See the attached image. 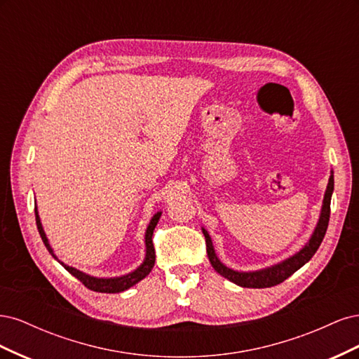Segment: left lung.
Here are the masks:
<instances>
[{
    "label": "left lung",
    "mask_w": 359,
    "mask_h": 359,
    "mask_svg": "<svg viewBox=\"0 0 359 359\" xmlns=\"http://www.w3.org/2000/svg\"><path fill=\"white\" fill-rule=\"evenodd\" d=\"M334 190V177L331 175L327 191H325V198H323V205H322V212H320V219L318 223L316 231H314L313 236L310 238L309 244L304 247L299 253L295 256H292L290 259L285 260L273 268H266L262 271H256V273H238V271H233L231 268L224 266L219 257L214 253V247L211 243V238L205 229H202L203 236H205V243H206V253H208V259L212 265V268L223 276L224 278L231 280L232 283L243 286V287H271L283 283V281L290 277L295 271H298L302 265H306L309 260L313 257V255L318 252V248L323 240L325 233H327L328 229V223H330V214H331V194Z\"/></svg>",
    "instance_id": "obj_1"
}]
</instances>
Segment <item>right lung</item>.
Returning <instances> with one entry per match:
<instances>
[{"label":"right lung","instance_id":"obj_1","mask_svg":"<svg viewBox=\"0 0 359 359\" xmlns=\"http://www.w3.org/2000/svg\"><path fill=\"white\" fill-rule=\"evenodd\" d=\"M34 211H36L37 229H39V233H40V236H41V240H43V243H45L46 248L49 250V253L57 259V256L53 255L52 248H50V245H49V243H48V238H46V235H45V231H43V227H41L40 217H39V214H37V208H36ZM160 215H161V212H157V214L153 217V220H151L149 226H148L147 235H145L147 256H145L144 264L140 265L136 271H133V273H130V274L123 276V277H116V278H95V277H91V276H86V274L81 273V271L74 269V268H72V266L64 265L62 262H61V265H62L64 268H66L72 276H74L76 278H78L85 287H88L90 290H94V292L116 293V292H123V290H126V289H128V287H132L133 285L137 283V281L145 278V277L151 273V269H153V266H154V262H156V252H154V244H153V233H154V229H156V226H157V223H158Z\"/></svg>","mask_w":359,"mask_h":359}]
</instances>
